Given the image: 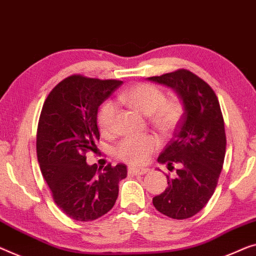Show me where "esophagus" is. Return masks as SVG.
<instances>
[{
	"label": "esophagus",
	"mask_w": 256,
	"mask_h": 256,
	"mask_svg": "<svg viewBox=\"0 0 256 256\" xmlns=\"http://www.w3.org/2000/svg\"><path fill=\"white\" fill-rule=\"evenodd\" d=\"M150 171L148 168H128V174L130 176H134V174H144Z\"/></svg>",
	"instance_id": "34e87169"
}]
</instances>
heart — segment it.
I'll return each instance as SVG.
<instances>
[{"instance_id":"obj_1","label":"heart","mask_w":256,"mask_h":256,"mask_svg":"<svg viewBox=\"0 0 256 256\" xmlns=\"http://www.w3.org/2000/svg\"><path fill=\"white\" fill-rule=\"evenodd\" d=\"M120 100L150 115V124L162 133H169L177 128L184 115L185 106L179 98H166L160 87L150 82H139L120 94ZM117 104L106 100L98 110L96 120L101 131L109 134L115 130ZM158 139L152 134L128 136L116 146V155L122 161L133 166L144 164L158 147Z\"/></svg>"}]
</instances>
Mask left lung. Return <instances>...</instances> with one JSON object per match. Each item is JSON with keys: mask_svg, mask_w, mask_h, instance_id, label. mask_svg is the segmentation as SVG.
<instances>
[{"mask_svg": "<svg viewBox=\"0 0 256 256\" xmlns=\"http://www.w3.org/2000/svg\"><path fill=\"white\" fill-rule=\"evenodd\" d=\"M148 79L174 88L185 106L174 138L158 158L169 170L174 163L182 168L174 179L166 174L168 188L152 198V204L170 218H190L215 192L226 158V136L218 98L204 79L186 68Z\"/></svg>", "mask_w": 256, "mask_h": 256, "instance_id": "1", "label": "left lung"}]
</instances>
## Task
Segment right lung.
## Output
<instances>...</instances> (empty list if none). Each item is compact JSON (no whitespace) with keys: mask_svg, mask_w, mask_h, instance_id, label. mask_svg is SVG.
Returning <instances> with one entry per match:
<instances>
[{"mask_svg":"<svg viewBox=\"0 0 256 256\" xmlns=\"http://www.w3.org/2000/svg\"><path fill=\"white\" fill-rule=\"evenodd\" d=\"M123 82L72 74L52 90L41 110L36 155L41 174L60 210L79 222L104 216L114 207L126 166L98 168L86 163L100 139L96 115Z\"/></svg>","mask_w":256,"mask_h":256,"instance_id":"obj_1","label":"right lung"}]
</instances>
